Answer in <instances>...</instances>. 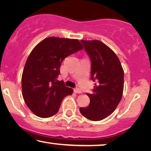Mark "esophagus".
<instances>
[{"label": "esophagus", "instance_id": "obj_1", "mask_svg": "<svg viewBox=\"0 0 151 151\" xmlns=\"http://www.w3.org/2000/svg\"><path fill=\"white\" fill-rule=\"evenodd\" d=\"M74 92L76 93H81L82 91L79 88H75L74 89Z\"/></svg>", "mask_w": 151, "mask_h": 151}]
</instances>
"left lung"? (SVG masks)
<instances>
[{
	"label": "left lung",
	"mask_w": 151,
	"mask_h": 151,
	"mask_svg": "<svg viewBox=\"0 0 151 151\" xmlns=\"http://www.w3.org/2000/svg\"><path fill=\"white\" fill-rule=\"evenodd\" d=\"M81 41L91 60V78L96 83L93 93H87L89 106L80 108V112L89 120L101 121L114 112L122 98L124 72L116 54L102 42Z\"/></svg>",
	"instance_id": "8db88e82"
}]
</instances>
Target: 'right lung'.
<instances>
[{"mask_svg":"<svg viewBox=\"0 0 151 151\" xmlns=\"http://www.w3.org/2000/svg\"><path fill=\"white\" fill-rule=\"evenodd\" d=\"M83 48L77 39L51 37L31 51L22 73V89L27 106L37 116H53L64 98L73 93V89L57 78L64 58Z\"/></svg>","mask_w":151,"mask_h":151,"instance_id":"1","label":"right lung"}]
</instances>
